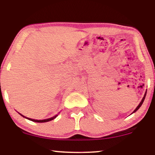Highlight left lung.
I'll use <instances>...</instances> for the list:
<instances>
[{
  "label": "left lung",
  "mask_w": 155,
  "mask_h": 155,
  "mask_svg": "<svg viewBox=\"0 0 155 155\" xmlns=\"http://www.w3.org/2000/svg\"><path fill=\"white\" fill-rule=\"evenodd\" d=\"M146 93H147V92H145V95H144L143 98V99H142V101H140V104H139V105H138V106H137V108H136V109H135L134 110V111H133V113H134V112H135V111H137V110H138V109H139V108L141 107V105H142V104H143V101H144V100H145V96H146Z\"/></svg>",
  "instance_id": "left-lung-1"
}]
</instances>
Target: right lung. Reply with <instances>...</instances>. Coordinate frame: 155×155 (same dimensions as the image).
Segmentation results:
<instances>
[{"mask_svg":"<svg viewBox=\"0 0 155 155\" xmlns=\"http://www.w3.org/2000/svg\"><path fill=\"white\" fill-rule=\"evenodd\" d=\"M21 116H22V114H20ZM23 117H25L24 116H22ZM56 116H57V115L56 116H54V117H52V118H48V119H45V120H35V119H31V118H27V117H25V118H27V119H29V120H32V121H35V122H38V123H44V122H48V121H50V120H53V119H54L55 118H56Z\"/></svg>","mask_w":155,"mask_h":155,"instance_id":"right-lung-1","label":"right lung"}]
</instances>
